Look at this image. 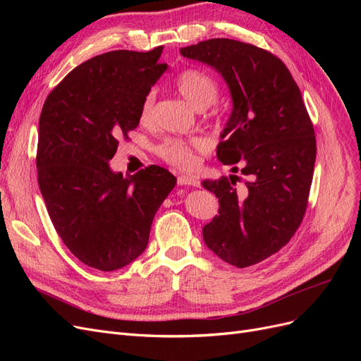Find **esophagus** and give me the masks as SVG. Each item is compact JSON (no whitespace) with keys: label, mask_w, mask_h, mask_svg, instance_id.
Listing matches in <instances>:
<instances>
[{"label":"esophagus","mask_w":361,"mask_h":361,"mask_svg":"<svg viewBox=\"0 0 361 361\" xmlns=\"http://www.w3.org/2000/svg\"><path fill=\"white\" fill-rule=\"evenodd\" d=\"M199 180L197 178L194 176H185V174H182V176L178 178V185H188V187H199Z\"/></svg>","instance_id":"1"}]
</instances>
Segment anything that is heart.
Returning a JSON list of instances; mask_svg holds the SVG:
<instances>
[{
  "instance_id": "obj_1",
  "label": "heart",
  "mask_w": 361,
  "mask_h": 361,
  "mask_svg": "<svg viewBox=\"0 0 361 361\" xmlns=\"http://www.w3.org/2000/svg\"><path fill=\"white\" fill-rule=\"evenodd\" d=\"M179 93L187 99L195 110H204L216 101L220 85L212 75L202 69H185L176 78ZM155 92H149L140 106V118L147 123L154 114ZM209 145L202 137L194 138H167L157 147V154L161 159L182 170L194 169L197 164V154H206Z\"/></svg>"
}]
</instances>
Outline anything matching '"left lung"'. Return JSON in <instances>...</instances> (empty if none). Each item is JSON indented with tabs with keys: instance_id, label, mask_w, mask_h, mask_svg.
I'll list each match as a JSON object with an SVG mask.
<instances>
[{
	"instance_id": "1",
	"label": "left lung",
	"mask_w": 361,
	"mask_h": 361,
	"mask_svg": "<svg viewBox=\"0 0 361 361\" xmlns=\"http://www.w3.org/2000/svg\"><path fill=\"white\" fill-rule=\"evenodd\" d=\"M180 54L209 64L227 82L233 110L216 158L245 178L203 180L220 202L203 239L227 264L251 267L285 247L302 221L316 159L312 120L290 72L269 51L209 39Z\"/></svg>"
}]
</instances>
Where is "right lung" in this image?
Returning <instances> with one entry per match:
<instances>
[{
    "label": "right lung",
    "instance_id": "add662e5",
    "mask_svg": "<svg viewBox=\"0 0 361 361\" xmlns=\"http://www.w3.org/2000/svg\"><path fill=\"white\" fill-rule=\"evenodd\" d=\"M162 47L118 49L76 66L42 108L37 180L51 221L71 253L99 271L135 260L152 221L176 185L159 166L133 176L111 171L118 140L140 123V106L159 76Z\"/></svg>",
    "mask_w": 361,
    "mask_h": 361
}]
</instances>
